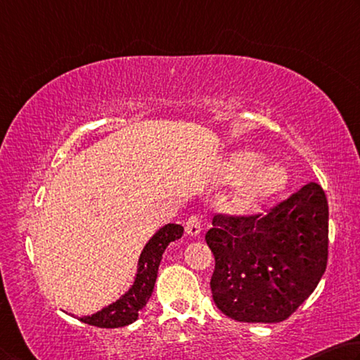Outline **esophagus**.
Listing matches in <instances>:
<instances>
[{"mask_svg": "<svg viewBox=\"0 0 360 360\" xmlns=\"http://www.w3.org/2000/svg\"><path fill=\"white\" fill-rule=\"evenodd\" d=\"M185 231H186V234L191 236V237L199 236V232H200V221H199V218H198L196 215L188 217L186 223H185Z\"/></svg>", "mask_w": 360, "mask_h": 360, "instance_id": "34e87169", "label": "esophagus"}]
</instances>
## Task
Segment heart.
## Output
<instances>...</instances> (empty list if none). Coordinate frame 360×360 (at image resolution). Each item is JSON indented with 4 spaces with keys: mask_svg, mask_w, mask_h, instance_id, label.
<instances>
[{
    "mask_svg": "<svg viewBox=\"0 0 360 360\" xmlns=\"http://www.w3.org/2000/svg\"><path fill=\"white\" fill-rule=\"evenodd\" d=\"M261 162V156L251 151H238L224 164L223 176L228 181L240 180ZM286 184V175L280 167L266 166L251 174L236 196V204L240 210H251L264 200L272 198Z\"/></svg>",
    "mask_w": 360,
    "mask_h": 360,
    "instance_id": "b5f03b06",
    "label": "heart"
}]
</instances>
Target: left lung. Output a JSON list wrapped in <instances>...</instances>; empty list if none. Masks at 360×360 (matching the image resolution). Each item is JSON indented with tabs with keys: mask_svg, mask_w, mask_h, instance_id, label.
Masks as SVG:
<instances>
[{
	"mask_svg": "<svg viewBox=\"0 0 360 360\" xmlns=\"http://www.w3.org/2000/svg\"><path fill=\"white\" fill-rule=\"evenodd\" d=\"M205 242L215 256L217 307L240 323H280L308 299L326 272L329 205L310 181L262 213L213 217Z\"/></svg>",
	"mask_w": 360,
	"mask_h": 360,
	"instance_id": "8db88e82",
	"label": "left lung"
}]
</instances>
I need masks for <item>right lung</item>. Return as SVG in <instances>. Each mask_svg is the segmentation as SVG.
Instances as JSON below:
<instances>
[{"label":"right lung","mask_w":360,"mask_h":360,"mask_svg":"<svg viewBox=\"0 0 360 360\" xmlns=\"http://www.w3.org/2000/svg\"><path fill=\"white\" fill-rule=\"evenodd\" d=\"M181 236H184V228L180 224H166L158 231L145 245L142 255L139 257L137 275L129 291L101 311L91 314V316L80 318L82 323L105 327V329H115V327L134 323L153 292L158 267H160L164 250L170 242L179 240Z\"/></svg>","instance_id":"right-lung-1"}]
</instances>
